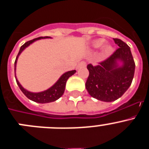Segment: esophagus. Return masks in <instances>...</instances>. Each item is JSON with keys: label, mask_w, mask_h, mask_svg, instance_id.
<instances>
[{"label": "esophagus", "mask_w": 149, "mask_h": 149, "mask_svg": "<svg viewBox=\"0 0 149 149\" xmlns=\"http://www.w3.org/2000/svg\"><path fill=\"white\" fill-rule=\"evenodd\" d=\"M86 62L81 61V62H80V63H78V65H77V68H82V67H85V66H86Z\"/></svg>", "instance_id": "34e87169"}]
</instances>
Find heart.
I'll use <instances>...</instances> for the list:
<instances>
[{
    "instance_id": "obj_1",
    "label": "heart",
    "mask_w": 149,
    "mask_h": 149,
    "mask_svg": "<svg viewBox=\"0 0 149 149\" xmlns=\"http://www.w3.org/2000/svg\"><path fill=\"white\" fill-rule=\"evenodd\" d=\"M105 40L103 39H98L94 40L92 42V46H93V48H100L101 45H103V44L104 43ZM113 46L110 44H104L103 46H102V48H101V55L104 57H107V56H110L112 53H113Z\"/></svg>"
}]
</instances>
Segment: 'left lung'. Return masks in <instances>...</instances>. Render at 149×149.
<instances>
[{"label":"left lung","instance_id":"obj_1","mask_svg":"<svg viewBox=\"0 0 149 149\" xmlns=\"http://www.w3.org/2000/svg\"><path fill=\"white\" fill-rule=\"evenodd\" d=\"M119 48L110 57L93 65L89 64V77L86 88L92 97L111 102L123 95L131 86L135 71V63L130 47L119 39H113ZM118 61L122 62L119 66Z\"/></svg>","mask_w":149,"mask_h":149}]
</instances>
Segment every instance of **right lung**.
I'll return each mask as SVG.
<instances>
[{
	"instance_id": "add662e5",
	"label": "right lung",
	"mask_w": 149,
	"mask_h": 149,
	"mask_svg": "<svg viewBox=\"0 0 149 149\" xmlns=\"http://www.w3.org/2000/svg\"><path fill=\"white\" fill-rule=\"evenodd\" d=\"M48 38H51L49 36H41V37L36 38L33 39V40H30L25 42L23 45L21 47L20 50H19V52H18V55L16 56V59H15V80H16L17 84L18 86H19L20 89L22 90V93L25 95V96L27 98H28L29 99L33 101H35V102H37V103H41V104H45V103H50V102H53L55 101L56 100L59 99V98L61 97L62 95L64 93V91H65V84H66V81L69 77H71L72 75H73L75 73V70L69 71V72H67L65 73H64L61 77H60L58 81H56L53 86H51V88L48 89L47 90H45L43 92H41V93H31V92H29V91L26 90L24 87H22V86L19 84L18 81L17 80L16 76H15V69H16V63L17 60L18 58V56L20 55V54L22 53L24 50L27 48V46L30 45V44H32L33 42H34L35 41L39 40L41 39H48Z\"/></svg>"
}]
</instances>
